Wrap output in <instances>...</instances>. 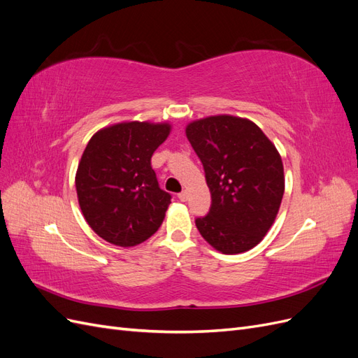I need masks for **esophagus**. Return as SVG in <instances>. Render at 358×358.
Segmentation results:
<instances>
[{
  "mask_svg": "<svg viewBox=\"0 0 358 358\" xmlns=\"http://www.w3.org/2000/svg\"><path fill=\"white\" fill-rule=\"evenodd\" d=\"M178 199H179L180 201H187V200H188V191L183 189L182 192H179V194H178Z\"/></svg>",
  "mask_w": 358,
  "mask_h": 358,
  "instance_id": "obj_1",
  "label": "esophagus"
}]
</instances>
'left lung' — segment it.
I'll return each instance as SVG.
<instances>
[{"label": "left lung", "mask_w": 358, "mask_h": 358, "mask_svg": "<svg viewBox=\"0 0 358 358\" xmlns=\"http://www.w3.org/2000/svg\"><path fill=\"white\" fill-rule=\"evenodd\" d=\"M200 158L212 204L196 225L222 254L258 245L272 227L284 196V166L275 145L254 122L210 116L187 127Z\"/></svg>", "instance_id": "left-lung-1"}]
</instances>
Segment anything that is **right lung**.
<instances>
[{"instance_id":"1","label":"right lung","mask_w":358,"mask_h":358,"mask_svg":"<svg viewBox=\"0 0 358 358\" xmlns=\"http://www.w3.org/2000/svg\"><path fill=\"white\" fill-rule=\"evenodd\" d=\"M169 134V124L122 122L86 145L76 189L86 222L104 241L136 246L159 229L171 196L159 188L150 158Z\"/></svg>"}]
</instances>
